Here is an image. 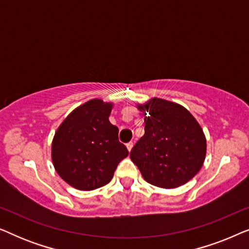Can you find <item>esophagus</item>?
Segmentation results:
<instances>
[{
	"mask_svg": "<svg viewBox=\"0 0 249 249\" xmlns=\"http://www.w3.org/2000/svg\"><path fill=\"white\" fill-rule=\"evenodd\" d=\"M132 147H134V142H128V144H127V148H128V151H129V152H130V151H131V149H132Z\"/></svg>",
	"mask_w": 249,
	"mask_h": 249,
	"instance_id": "1",
	"label": "esophagus"
}]
</instances>
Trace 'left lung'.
I'll use <instances>...</instances> for the list:
<instances>
[{"label":"left lung","mask_w":249,"mask_h":249,"mask_svg":"<svg viewBox=\"0 0 249 249\" xmlns=\"http://www.w3.org/2000/svg\"><path fill=\"white\" fill-rule=\"evenodd\" d=\"M137 108L144 113L145 134L131 149V161L151 185L165 189L185 185L205 161L202 127L175 102L153 97Z\"/></svg>","instance_id":"8db88e82"}]
</instances>
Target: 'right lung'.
I'll return each instance as SVG.
<instances>
[{"label": "right lung", "instance_id": "add662e5", "mask_svg": "<svg viewBox=\"0 0 249 249\" xmlns=\"http://www.w3.org/2000/svg\"><path fill=\"white\" fill-rule=\"evenodd\" d=\"M113 103L100 98L81 104L64 119L52 141V162L73 188L94 190L111 181L129 154L119 142V129L108 120Z\"/></svg>", "mask_w": 249, "mask_h": 249}]
</instances>
